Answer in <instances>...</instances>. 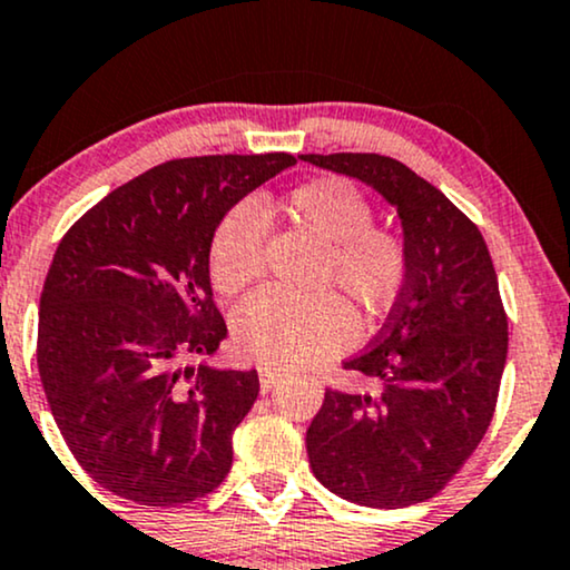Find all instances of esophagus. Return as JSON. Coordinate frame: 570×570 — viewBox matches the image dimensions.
I'll use <instances>...</instances> for the list:
<instances>
[{
  "label": "esophagus",
  "mask_w": 570,
  "mask_h": 570,
  "mask_svg": "<svg viewBox=\"0 0 570 570\" xmlns=\"http://www.w3.org/2000/svg\"><path fill=\"white\" fill-rule=\"evenodd\" d=\"M257 374H259V387H263V393H267V390H271V387L276 385V382H278L281 368H276V366H267V363H263V366L257 368Z\"/></svg>",
  "instance_id": "1"
}]
</instances>
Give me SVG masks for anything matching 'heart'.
Masks as SVG:
<instances>
[{
    "label": "heart",
    "mask_w": 570,
    "mask_h": 570,
    "mask_svg": "<svg viewBox=\"0 0 570 570\" xmlns=\"http://www.w3.org/2000/svg\"><path fill=\"white\" fill-rule=\"evenodd\" d=\"M281 209L328 244L324 284H337L363 315H382L409 281L411 257L397 233L374 225V207L345 177H318L286 194ZM265 219L252 202L233 204L217 219L207 246L212 286L236 297L263 273ZM242 353L273 366H299L351 345L355 324L340 294L297 297L265 289L236 311Z\"/></svg>",
    "instance_id": "obj_1"
}]
</instances>
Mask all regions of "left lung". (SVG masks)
<instances>
[{
	"instance_id": "obj_1",
	"label": "left lung",
	"mask_w": 570,
	"mask_h": 570,
	"mask_svg": "<svg viewBox=\"0 0 570 570\" xmlns=\"http://www.w3.org/2000/svg\"><path fill=\"white\" fill-rule=\"evenodd\" d=\"M355 177L401 217L409 281L366 353L345 368L376 395L326 390L307 428L313 475L361 507L420 504L462 470L489 430L507 361V313L472 219L406 164L380 154H305Z\"/></svg>"
}]
</instances>
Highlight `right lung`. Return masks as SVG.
<instances>
[{"label": "right lung", "instance_id": "obj_1", "mask_svg": "<svg viewBox=\"0 0 570 570\" xmlns=\"http://www.w3.org/2000/svg\"><path fill=\"white\" fill-rule=\"evenodd\" d=\"M294 164L289 154L164 161L58 244L39 299V376L73 459L116 497L188 504L228 475L233 430L259 380L255 368L185 366L228 334L207 246L223 212Z\"/></svg>", "mask_w": 570, "mask_h": 570}]
</instances>
